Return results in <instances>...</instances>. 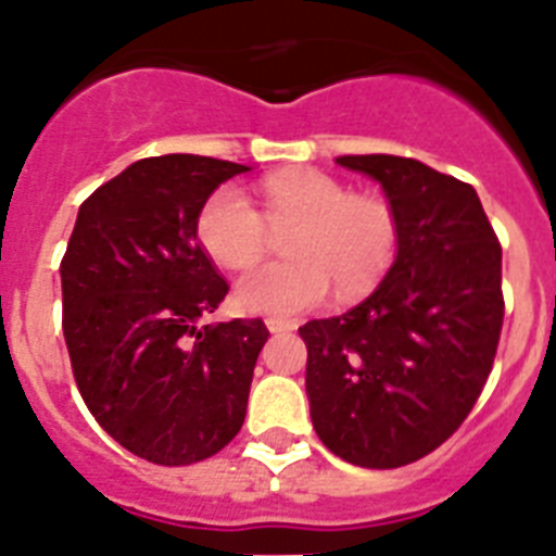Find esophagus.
I'll list each match as a JSON object with an SVG mask.
<instances>
[{"mask_svg": "<svg viewBox=\"0 0 556 556\" xmlns=\"http://www.w3.org/2000/svg\"><path fill=\"white\" fill-rule=\"evenodd\" d=\"M268 330L270 333H288V330H296V325L286 319H268Z\"/></svg>", "mask_w": 556, "mask_h": 556, "instance_id": "obj_1", "label": "esophagus"}]
</instances>
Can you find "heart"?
<instances>
[{
	"instance_id": "b5f03b06",
	"label": "heart",
	"mask_w": 556,
	"mask_h": 556,
	"mask_svg": "<svg viewBox=\"0 0 556 556\" xmlns=\"http://www.w3.org/2000/svg\"><path fill=\"white\" fill-rule=\"evenodd\" d=\"M286 228L288 260L251 268L237 282V305L249 314L296 316L330 291L350 300L376 288L395 265L401 220L393 203L353 194L319 169L274 175L263 184V214L237 186H220L198 214V240L214 263L231 270L254 265L268 245V227Z\"/></svg>"
}]
</instances>
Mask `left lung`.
<instances>
[{
  "label": "left lung",
  "mask_w": 556,
  "mask_h": 556,
  "mask_svg": "<svg viewBox=\"0 0 556 556\" xmlns=\"http://www.w3.org/2000/svg\"><path fill=\"white\" fill-rule=\"evenodd\" d=\"M384 186L401 249L381 286L302 325L316 435L367 469L424 458L472 413L503 328L501 242L469 184L399 155L336 157Z\"/></svg>",
  "instance_id": "obj_1"
}]
</instances>
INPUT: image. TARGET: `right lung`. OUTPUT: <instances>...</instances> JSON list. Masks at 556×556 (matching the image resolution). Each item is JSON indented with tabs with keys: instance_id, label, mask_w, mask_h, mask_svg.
I'll use <instances>...</instances> for the list:
<instances>
[{
	"instance_id": "obj_1",
	"label": "right lung",
	"mask_w": 556,
	"mask_h": 556,
	"mask_svg": "<svg viewBox=\"0 0 556 556\" xmlns=\"http://www.w3.org/2000/svg\"><path fill=\"white\" fill-rule=\"evenodd\" d=\"M249 172L200 155L132 163L78 208L62 260V328L84 404L124 450L206 460L240 432L263 319L212 321L228 282L198 240L217 186Z\"/></svg>"
}]
</instances>
